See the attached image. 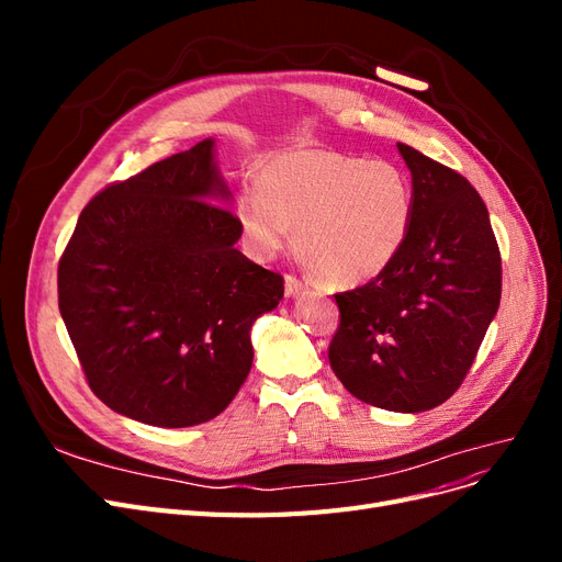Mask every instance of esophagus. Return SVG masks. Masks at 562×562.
<instances>
[{
  "label": "esophagus",
  "instance_id": "esophagus-1",
  "mask_svg": "<svg viewBox=\"0 0 562 562\" xmlns=\"http://www.w3.org/2000/svg\"><path fill=\"white\" fill-rule=\"evenodd\" d=\"M304 291V283L297 277H285V295L288 297H297Z\"/></svg>",
  "mask_w": 562,
  "mask_h": 562
}]
</instances>
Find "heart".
<instances>
[{"label": "heart", "mask_w": 562, "mask_h": 562, "mask_svg": "<svg viewBox=\"0 0 562 562\" xmlns=\"http://www.w3.org/2000/svg\"><path fill=\"white\" fill-rule=\"evenodd\" d=\"M236 223L255 258L293 244L330 285H361L391 267L413 223V187L398 166L330 149L271 155L258 187H244Z\"/></svg>", "instance_id": "b5f03b06"}]
</instances>
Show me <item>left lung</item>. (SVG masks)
Returning a JSON list of instances; mask_svg holds the SVG:
<instances>
[{
    "label": "left lung",
    "mask_w": 562,
    "mask_h": 562,
    "mask_svg": "<svg viewBox=\"0 0 562 562\" xmlns=\"http://www.w3.org/2000/svg\"><path fill=\"white\" fill-rule=\"evenodd\" d=\"M413 176V223L391 267L337 293L328 359L351 396L382 411L424 413L467 378L499 310L502 258L471 182L396 145Z\"/></svg>",
    "instance_id": "left-lung-1"
}]
</instances>
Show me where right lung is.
<instances>
[{
	"mask_svg": "<svg viewBox=\"0 0 562 562\" xmlns=\"http://www.w3.org/2000/svg\"><path fill=\"white\" fill-rule=\"evenodd\" d=\"M215 138L108 187L58 265V307L93 394L161 429L217 417L252 366L250 330L283 279L234 248Z\"/></svg>",
	"mask_w": 562,
	"mask_h": 562,
	"instance_id": "right-lung-1",
	"label": "right lung"
}]
</instances>
